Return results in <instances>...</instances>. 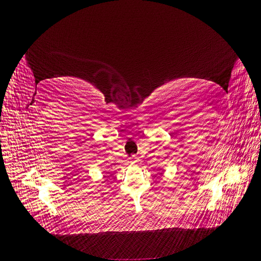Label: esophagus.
I'll list each match as a JSON object with an SVG mask.
<instances>
[{
  "label": "esophagus",
  "instance_id": "34e87169",
  "mask_svg": "<svg viewBox=\"0 0 261 261\" xmlns=\"http://www.w3.org/2000/svg\"><path fill=\"white\" fill-rule=\"evenodd\" d=\"M137 161H138V160L136 159V158H134V162H137Z\"/></svg>",
  "mask_w": 261,
  "mask_h": 261
}]
</instances>
